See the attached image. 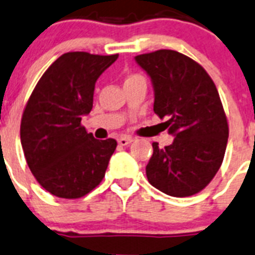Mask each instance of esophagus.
I'll list each match as a JSON object with an SVG mask.
<instances>
[{
    "instance_id": "esophagus-1",
    "label": "esophagus",
    "mask_w": 255,
    "mask_h": 255,
    "mask_svg": "<svg viewBox=\"0 0 255 255\" xmlns=\"http://www.w3.org/2000/svg\"><path fill=\"white\" fill-rule=\"evenodd\" d=\"M117 142H119L120 145H128L132 142V138H130V136H121V138L117 139Z\"/></svg>"
}]
</instances>
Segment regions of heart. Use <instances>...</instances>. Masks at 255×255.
Returning <instances> with one entry per match:
<instances>
[{
	"mask_svg": "<svg viewBox=\"0 0 255 255\" xmlns=\"http://www.w3.org/2000/svg\"><path fill=\"white\" fill-rule=\"evenodd\" d=\"M134 78H142V77H139V76H130V77L126 80V81H129V80H134Z\"/></svg>",
	"mask_w": 255,
	"mask_h": 255,
	"instance_id": "b5f03b06",
	"label": "heart"
}]
</instances>
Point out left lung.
Instances as JSON below:
<instances>
[{"label": "left lung", "instance_id": "obj_1", "mask_svg": "<svg viewBox=\"0 0 255 255\" xmlns=\"http://www.w3.org/2000/svg\"><path fill=\"white\" fill-rule=\"evenodd\" d=\"M153 86V111L166 119L170 145L153 153L145 166L148 182L174 197L204 190L225 157L228 124L218 90L199 63L174 50L135 56Z\"/></svg>", "mask_w": 255, "mask_h": 255}]
</instances>
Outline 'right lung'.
Here are the masks:
<instances>
[{"mask_svg": "<svg viewBox=\"0 0 255 255\" xmlns=\"http://www.w3.org/2000/svg\"><path fill=\"white\" fill-rule=\"evenodd\" d=\"M117 58L63 54L37 82L25 106L20 125L24 156L37 182L56 197H82L104 178L117 142L95 139L81 120L93 108L95 82Z\"/></svg>", "mask_w": 255, "mask_h": 255, "instance_id": "1", "label": "right lung"}]
</instances>
